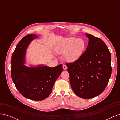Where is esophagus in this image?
<instances>
[{"label":"esophagus","instance_id":"1","mask_svg":"<svg viewBox=\"0 0 120 120\" xmlns=\"http://www.w3.org/2000/svg\"><path fill=\"white\" fill-rule=\"evenodd\" d=\"M63 69H64V70H66L67 69V68H68V67L65 64H64L63 66Z\"/></svg>","mask_w":120,"mask_h":120}]
</instances>
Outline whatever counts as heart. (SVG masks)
Returning a JSON list of instances; mask_svg holds the SVG:
<instances>
[{"label":"heart","mask_w":120,"mask_h":120,"mask_svg":"<svg viewBox=\"0 0 120 120\" xmlns=\"http://www.w3.org/2000/svg\"><path fill=\"white\" fill-rule=\"evenodd\" d=\"M86 47V43L83 39L69 37L60 40L54 50L58 53L64 54V59L68 62L73 63L81 57Z\"/></svg>","instance_id":"obj_1"}]
</instances>
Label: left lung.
I'll return each mask as SVG.
<instances>
[{"label": "left lung", "mask_w": 120, "mask_h": 120, "mask_svg": "<svg viewBox=\"0 0 120 120\" xmlns=\"http://www.w3.org/2000/svg\"><path fill=\"white\" fill-rule=\"evenodd\" d=\"M85 34L89 42L85 52L78 60L66 65L75 95L89 99L100 95L107 86L112 73L111 56L102 40Z\"/></svg>", "instance_id": "1"}]
</instances>
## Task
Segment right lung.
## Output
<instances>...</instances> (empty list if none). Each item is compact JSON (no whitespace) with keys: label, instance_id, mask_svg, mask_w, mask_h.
Instances as JSON below:
<instances>
[{"label":"right lung","instance_id":"right-lung-1","mask_svg":"<svg viewBox=\"0 0 120 120\" xmlns=\"http://www.w3.org/2000/svg\"><path fill=\"white\" fill-rule=\"evenodd\" d=\"M35 34H28L18 43L11 58V74L13 83L25 98L34 101L45 100L50 93L55 81L63 71L62 64L50 68L39 65L25 66V53L28 45L37 38Z\"/></svg>","mask_w":120,"mask_h":120}]
</instances>
